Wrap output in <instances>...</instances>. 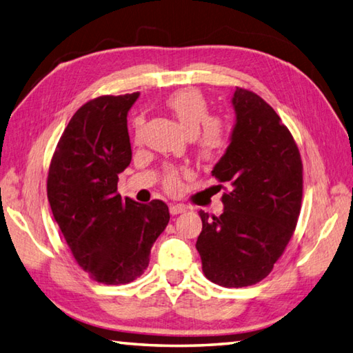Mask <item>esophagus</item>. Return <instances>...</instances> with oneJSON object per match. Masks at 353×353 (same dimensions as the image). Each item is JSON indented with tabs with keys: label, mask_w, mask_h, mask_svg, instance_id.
I'll use <instances>...</instances> for the list:
<instances>
[{
	"label": "esophagus",
	"mask_w": 353,
	"mask_h": 353,
	"mask_svg": "<svg viewBox=\"0 0 353 353\" xmlns=\"http://www.w3.org/2000/svg\"><path fill=\"white\" fill-rule=\"evenodd\" d=\"M185 210H187V207L183 204H170L169 205L170 214H179V213H184Z\"/></svg>",
	"instance_id": "1"
}]
</instances>
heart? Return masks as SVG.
Wrapping results in <instances>:
<instances>
[{
	"label": "heart",
	"mask_w": 353,
	"mask_h": 353,
	"mask_svg": "<svg viewBox=\"0 0 353 353\" xmlns=\"http://www.w3.org/2000/svg\"><path fill=\"white\" fill-rule=\"evenodd\" d=\"M166 106L176 117L179 125L190 137H195L199 152L204 158L216 157L227 145V128L218 119H210V106L201 91L195 88L179 90L170 94ZM135 137L139 139L143 119L139 117L134 123ZM164 185L172 193L181 189V179L178 170L170 169L164 179Z\"/></svg>",
	"instance_id": "b5f03b06"
}]
</instances>
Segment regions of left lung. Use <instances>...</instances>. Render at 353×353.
Segmentation results:
<instances>
[{
    "instance_id": "left-lung-1",
    "label": "left lung",
    "mask_w": 353,
    "mask_h": 353,
    "mask_svg": "<svg viewBox=\"0 0 353 353\" xmlns=\"http://www.w3.org/2000/svg\"><path fill=\"white\" fill-rule=\"evenodd\" d=\"M232 105L230 145L212 170L230 190L221 216L199 212L196 250L210 282L242 288L267 277L283 254L300 214L303 166L291 132L262 97L236 88Z\"/></svg>"
}]
</instances>
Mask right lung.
Returning a JSON list of instances; mask_svg holds the SVG:
<instances>
[{
	"label": "right lung",
	"instance_id": "add662e5",
	"mask_svg": "<svg viewBox=\"0 0 353 353\" xmlns=\"http://www.w3.org/2000/svg\"><path fill=\"white\" fill-rule=\"evenodd\" d=\"M140 92L102 96L79 108L50 164L47 195L76 262L105 285H125L149 265L170 219L160 199H121L119 174L131 163L128 111Z\"/></svg>",
	"mask_w": 353,
	"mask_h": 353
}]
</instances>
